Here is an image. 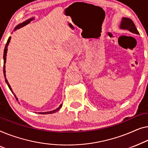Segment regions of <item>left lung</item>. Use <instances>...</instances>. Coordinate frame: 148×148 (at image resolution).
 <instances>
[{
	"label": "left lung",
	"instance_id": "left-lung-1",
	"mask_svg": "<svg viewBox=\"0 0 148 148\" xmlns=\"http://www.w3.org/2000/svg\"><path fill=\"white\" fill-rule=\"evenodd\" d=\"M120 27L121 29H127L130 31V32L135 33V34H139L138 31L136 29V25H135L133 21L129 18L124 17L122 18Z\"/></svg>",
	"mask_w": 148,
	"mask_h": 148
}]
</instances>
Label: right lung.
<instances>
[{
    "label": "right lung",
    "mask_w": 148,
    "mask_h": 148,
    "mask_svg": "<svg viewBox=\"0 0 148 148\" xmlns=\"http://www.w3.org/2000/svg\"><path fill=\"white\" fill-rule=\"evenodd\" d=\"M31 20H32V19H29V20H27V21H25L24 23H22L21 24L18 25L16 26L15 28H14V31H16V29H19V28H21V27H22L25 26V25H27V24H28L30 22ZM11 37H9V39H8V40H7V43H6V45H5V49H4V54H3V59H4L3 73H4V76H5L6 82H7V85H8V86H9V88L10 90H11L12 91V89H11V86H10V85H9V82H8L7 78H6V77H5V76H6V75H5L6 71H5V64L6 63V56H7V47H8V45H9V42H10V41H11ZM12 92L13 93V92H12ZM14 95V97H16L15 95ZM16 99L17 100V98H16ZM62 105H60V106L58 108V109H56V110H53V111H49V112H45V113H40V114H51V113H56V112H57L58 111H59V110L60 109V108L62 107Z\"/></svg>",
    "instance_id": "add662e5"
}]
</instances>
